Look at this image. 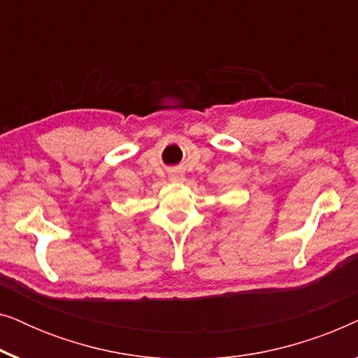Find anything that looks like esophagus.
<instances>
[{"instance_id":"34e87169","label":"esophagus","mask_w":358,"mask_h":358,"mask_svg":"<svg viewBox=\"0 0 358 358\" xmlns=\"http://www.w3.org/2000/svg\"><path fill=\"white\" fill-rule=\"evenodd\" d=\"M182 179H184L182 173H176V174H173V178H171V180H182Z\"/></svg>"}]
</instances>
